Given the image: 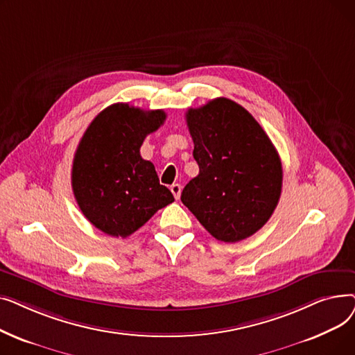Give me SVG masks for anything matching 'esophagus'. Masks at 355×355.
<instances>
[{
	"instance_id": "34e87169",
	"label": "esophagus",
	"mask_w": 355,
	"mask_h": 355,
	"mask_svg": "<svg viewBox=\"0 0 355 355\" xmlns=\"http://www.w3.org/2000/svg\"><path fill=\"white\" fill-rule=\"evenodd\" d=\"M181 185L180 184H173L171 185V193L174 194V197H175V200H180V197H181Z\"/></svg>"
}]
</instances>
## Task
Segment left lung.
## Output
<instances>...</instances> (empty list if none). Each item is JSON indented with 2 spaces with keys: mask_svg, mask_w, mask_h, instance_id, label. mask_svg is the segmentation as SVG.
<instances>
[{
  "mask_svg": "<svg viewBox=\"0 0 355 355\" xmlns=\"http://www.w3.org/2000/svg\"><path fill=\"white\" fill-rule=\"evenodd\" d=\"M185 118L200 173L184 187L182 204L220 241L250 237L282 193L276 148L249 112L227 98L190 107Z\"/></svg>",
  "mask_w": 355,
  "mask_h": 355,
  "instance_id": "1",
  "label": "left lung"
}]
</instances>
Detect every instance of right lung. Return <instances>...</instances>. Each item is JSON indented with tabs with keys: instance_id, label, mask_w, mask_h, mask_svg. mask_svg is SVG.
<instances>
[{
	"instance_id": "right-lung-1",
	"label": "right lung",
	"mask_w": 355,
	"mask_h": 355,
	"mask_svg": "<svg viewBox=\"0 0 355 355\" xmlns=\"http://www.w3.org/2000/svg\"><path fill=\"white\" fill-rule=\"evenodd\" d=\"M165 118L164 110L115 103L83 134L73 158L71 189L85 217L105 234L128 237L174 201L154 164L139 154L146 135Z\"/></svg>"
}]
</instances>
